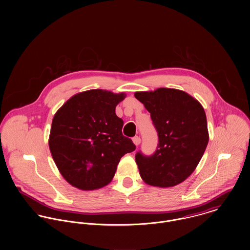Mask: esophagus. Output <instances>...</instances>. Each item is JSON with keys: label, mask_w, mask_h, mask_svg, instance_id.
<instances>
[{"label": "esophagus", "mask_w": 250, "mask_h": 250, "mask_svg": "<svg viewBox=\"0 0 250 250\" xmlns=\"http://www.w3.org/2000/svg\"><path fill=\"white\" fill-rule=\"evenodd\" d=\"M133 143H135L137 146L141 143V138L139 136H136L133 138Z\"/></svg>", "instance_id": "34e87169"}]
</instances>
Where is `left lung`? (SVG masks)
<instances>
[{"instance_id":"left-lung-1","label":"left lung","mask_w":250,"mask_h":250,"mask_svg":"<svg viewBox=\"0 0 250 250\" xmlns=\"http://www.w3.org/2000/svg\"><path fill=\"white\" fill-rule=\"evenodd\" d=\"M135 97L150 112L159 138L154 154H136L141 177L150 186L174 187L194 171L206 150L205 110L192 96L174 88L136 92Z\"/></svg>"}]
</instances>
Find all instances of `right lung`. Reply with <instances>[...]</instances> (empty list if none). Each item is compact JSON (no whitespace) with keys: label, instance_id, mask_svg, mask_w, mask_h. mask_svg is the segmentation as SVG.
Segmentation results:
<instances>
[{"label":"right lung","instance_id":"obj_1","mask_svg":"<svg viewBox=\"0 0 250 250\" xmlns=\"http://www.w3.org/2000/svg\"><path fill=\"white\" fill-rule=\"evenodd\" d=\"M126 97L103 89L78 93L55 114L49 147L61 174L83 190L103 188L112 180L120 159L136 149L122 135L115 107Z\"/></svg>","mask_w":250,"mask_h":250}]
</instances>
